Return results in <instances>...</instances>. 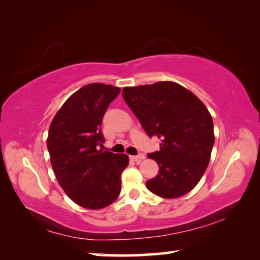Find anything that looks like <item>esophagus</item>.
I'll return each mask as SVG.
<instances>
[{
    "label": "esophagus",
    "mask_w": 260,
    "mask_h": 260,
    "mask_svg": "<svg viewBox=\"0 0 260 260\" xmlns=\"http://www.w3.org/2000/svg\"><path fill=\"white\" fill-rule=\"evenodd\" d=\"M132 158H133V159H134L135 161H140V160L144 159V155H143V153H138V155L132 156Z\"/></svg>",
    "instance_id": "esophagus-1"
}]
</instances>
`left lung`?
I'll return each mask as SVG.
<instances>
[{
  "mask_svg": "<svg viewBox=\"0 0 260 260\" xmlns=\"http://www.w3.org/2000/svg\"><path fill=\"white\" fill-rule=\"evenodd\" d=\"M122 98L160 150L149 153L159 171L147 188L164 199H177L195 188L209 165L214 144L213 121L197 96L171 81L125 87Z\"/></svg>",
  "mask_w": 260,
  "mask_h": 260,
  "instance_id": "8db88e82",
  "label": "left lung"
}]
</instances>
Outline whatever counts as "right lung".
I'll list each match as a JSON object with an SVG mask.
<instances>
[{"label":"right lung","mask_w":260,"mask_h":260,"mask_svg":"<svg viewBox=\"0 0 260 260\" xmlns=\"http://www.w3.org/2000/svg\"><path fill=\"white\" fill-rule=\"evenodd\" d=\"M120 88L105 83L83 86L67 100L52 119L47 148L60 187L74 203L99 210L113 203L121 190L124 153L98 150L104 143L101 125Z\"/></svg>","instance_id":"add662e5"}]
</instances>
